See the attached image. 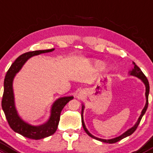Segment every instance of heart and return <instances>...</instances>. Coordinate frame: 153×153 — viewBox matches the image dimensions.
<instances>
[{
    "instance_id": "1",
    "label": "heart",
    "mask_w": 153,
    "mask_h": 153,
    "mask_svg": "<svg viewBox=\"0 0 153 153\" xmlns=\"http://www.w3.org/2000/svg\"><path fill=\"white\" fill-rule=\"evenodd\" d=\"M97 65L100 67H102V65H103V64H102V62H97Z\"/></svg>"
}]
</instances>
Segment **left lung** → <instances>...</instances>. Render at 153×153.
<instances>
[{
  "label": "left lung",
  "mask_w": 153,
  "mask_h": 153,
  "mask_svg": "<svg viewBox=\"0 0 153 153\" xmlns=\"http://www.w3.org/2000/svg\"><path fill=\"white\" fill-rule=\"evenodd\" d=\"M134 68L133 70H132V71L130 72L131 75H134V76H136L137 77V78H140L141 80L143 81V83H145V87H146V92H145V96H146V105L145 107H144V109L142 110V113H141V115L139 116L138 120H137V123L135 124V125L133 127H132L131 128L128 129L127 131H126L125 133H123L122 135H120V137H117L116 138H114V139H100V138H97V137H95L94 136L91 135L89 132L88 131V130H87L86 128H85V124H84V121H83V110H84V106H82V110H81V120H82V125H83V129H84V131H85V133L88 134V136L91 137H92V138L97 139V140H99V141H101V142H105V143H110V144H112V143H115V142H118V141L121 140V139H123V138H125V137H128V136L131 135L132 134L134 133V131H136V129L137 128V127H138L139 123H140L141 120H142V117L144 115H145L146 110H147V107H148V96H149V92H150V85H149V82H148V80H147V77L145 76V74L142 73V71L141 70V69L139 68L137 65H135V63L134 62Z\"/></svg>",
  "instance_id": "8db88e82"
}]
</instances>
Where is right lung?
<instances>
[{
	"label": "right lung",
	"mask_w": 153,
	"mask_h": 153,
	"mask_svg": "<svg viewBox=\"0 0 153 153\" xmlns=\"http://www.w3.org/2000/svg\"><path fill=\"white\" fill-rule=\"evenodd\" d=\"M53 50L54 48L29 51L20 55L8 69L5 77L4 90L1 102L3 110L11 129L27 138L37 140L49 137L54 134L57 129L62 110L67 103L73 99V97H65L58 99L51 107V114L49 120L46 123L39 126H33L23 121L19 117L15 108L12 83L16 73L19 71L25 62L29 58L40 53L51 52Z\"/></svg>",
	"instance_id": "add662e5"
}]
</instances>
